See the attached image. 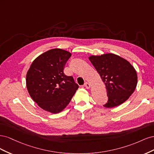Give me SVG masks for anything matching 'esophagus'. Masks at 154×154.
Wrapping results in <instances>:
<instances>
[{
  "label": "esophagus",
  "mask_w": 154,
  "mask_h": 154,
  "mask_svg": "<svg viewBox=\"0 0 154 154\" xmlns=\"http://www.w3.org/2000/svg\"><path fill=\"white\" fill-rule=\"evenodd\" d=\"M84 86L85 87V88H87V89H88V88H90V87H91V84H90L89 83L85 82Z\"/></svg>",
  "instance_id": "34e87169"
}]
</instances>
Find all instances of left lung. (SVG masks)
Instances as JSON below:
<instances>
[{
  "instance_id": "obj_1",
  "label": "left lung",
  "mask_w": 154,
  "mask_h": 154,
  "mask_svg": "<svg viewBox=\"0 0 154 154\" xmlns=\"http://www.w3.org/2000/svg\"><path fill=\"white\" fill-rule=\"evenodd\" d=\"M89 60L106 86L108 101L103 106L112 108L127 100L137 83V72L132 65L112 53L91 56Z\"/></svg>"
}]
</instances>
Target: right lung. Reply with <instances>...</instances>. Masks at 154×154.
<instances>
[{"instance_id": "right-lung-1", "label": "right lung", "mask_w": 154, "mask_h": 154, "mask_svg": "<svg viewBox=\"0 0 154 154\" xmlns=\"http://www.w3.org/2000/svg\"><path fill=\"white\" fill-rule=\"evenodd\" d=\"M71 57L67 51L51 49L37 57L27 71L26 85L31 98L51 113L66 108L79 87L72 76L63 72Z\"/></svg>"}]
</instances>
